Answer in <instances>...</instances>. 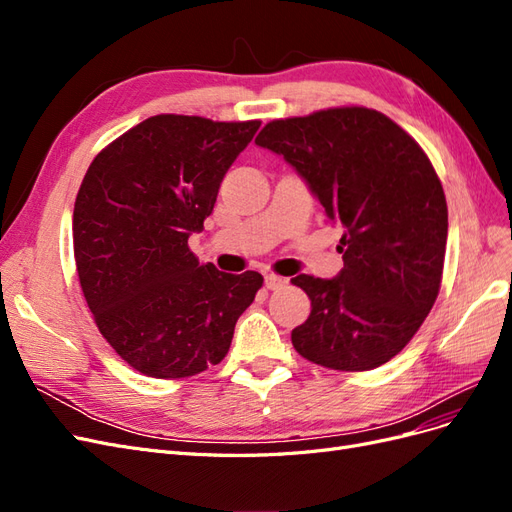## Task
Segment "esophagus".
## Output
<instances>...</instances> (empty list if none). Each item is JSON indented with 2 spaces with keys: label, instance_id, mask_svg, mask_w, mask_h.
<instances>
[{
  "label": "esophagus",
  "instance_id": "1",
  "mask_svg": "<svg viewBox=\"0 0 512 512\" xmlns=\"http://www.w3.org/2000/svg\"><path fill=\"white\" fill-rule=\"evenodd\" d=\"M265 286L269 290H280V288L286 286V280H284V277H280V275L269 273V275H265Z\"/></svg>",
  "mask_w": 512,
  "mask_h": 512
}]
</instances>
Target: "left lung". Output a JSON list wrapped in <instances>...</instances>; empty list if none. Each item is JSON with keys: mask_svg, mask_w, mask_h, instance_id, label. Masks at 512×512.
<instances>
[{"mask_svg": "<svg viewBox=\"0 0 512 512\" xmlns=\"http://www.w3.org/2000/svg\"><path fill=\"white\" fill-rule=\"evenodd\" d=\"M256 145L284 156L346 228L342 273L290 280L312 301V314L292 331L294 350L337 371L391 361L421 329L442 284L448 209L427 153L365 106L273 119Z\"/></svg>", "mask_w": 512, "mask_h": 512, "instance_id": "obj_1", "label": "left lung"}]
</instances>
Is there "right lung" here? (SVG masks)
I'll return each instance as SVG.
<instances>
[{"instance_id": "1", "label": "right lung", "mask_w": 512, "mask_h": 512, "mask_svg": "<svg viewBox=\"0 0 512 512\" xmlns=\"http://www.w3.org/2000/svg\"><path fill=\"white\" fill-rule=\"evenodd\" d=\"M260 121L156 115L89 164L72 237L102 337L149 378H190L228 354L262 275L200 265L188 237L211 215L230 164Z\"/></svg>"}]
</instances>
